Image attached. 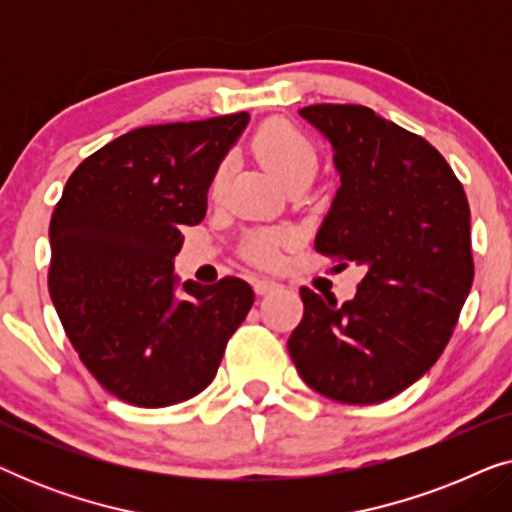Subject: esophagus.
<instances>
[{
	"label": "esophagus",
	"instance_id": "1",
	"mask_svg": "<svg viewBox=\"0 0 512 512\" xmlns=\"http://www.w3.org/2000/svg\"><path fill=\"white\" fill-rule=\"evenodd\" d=\"M254 289L258 296H265V293H272L277 289H282V284L275 282V279H268V277H258L254 279Z\"/></svg>",
	"mask_w": 512,
	"mask_h": 512
}]
</instances>
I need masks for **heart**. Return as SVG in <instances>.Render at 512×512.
<instances>
[{"label": "heart", "instance_id": "1", "mask_svg": "<svg viewBox=\"0 0 512 512\" xmlns=\"http://www.w3.org/2000/svg\"><path fill=\"white\" fill-rule=\"evenodd\" d=\"M251 149L265 165L275 172V177L284 186L298 179H310L317 172V151L303 132L289 123H265L251 139ZM226 184V165L214 172L209 193L219 195ZM293 235L282 228H261L244 237L242 251L244 256L258 265H275L282 256V249L291 244Z\"/></svg>", "mask_w": 512, "mask_h": 512}]
</instances>
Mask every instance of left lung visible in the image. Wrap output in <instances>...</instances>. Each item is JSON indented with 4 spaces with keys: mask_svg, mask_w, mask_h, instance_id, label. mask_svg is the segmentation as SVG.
<instances>
[{
    "mask_svg": "<svg viewBox=\"0 0 512 512\" xmlns=\"http://www.w3.org/2000/svg\"><path fill=\"white\" fill-rule=\"evenodd\" d=\"M300 116L328 137L340 172L314 249L363 265L366 277L342 305L303 286L289 354L321 396L382 403L417 382L452 338L473 284L471 209L447 160L373 109L312 104Z\"/></svg>",
    "mask_w": 512,
    "mask_h": 512,
    "instance_id": "1",
    "label": "left lung"
}]
</instances>
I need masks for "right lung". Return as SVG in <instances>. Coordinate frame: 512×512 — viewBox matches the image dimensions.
Returning <instances> with one entry per match:
<instances>
[{"label": "right lung", "mask_w": 512, "mask_h": 512, "mask_svg": "<svg viewBox=\"0 0 512 512\" xmlns=\"http://www.w3.org/2000/svg\"><path fill=\"white\" fill-rule=\"evenodd\" d=\"M249 114L144 125L88 156L51 219L48 291L97 382L139 408H165L214 380L254 305L240 277L184 282L181 228L205 219L207 191Z\"/></svg>", "instance_id": "1"}]
</instances>
